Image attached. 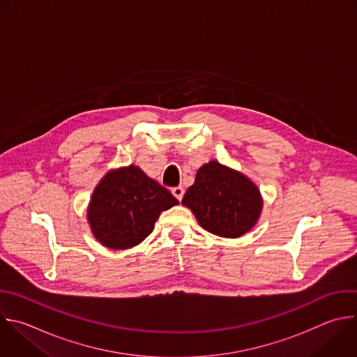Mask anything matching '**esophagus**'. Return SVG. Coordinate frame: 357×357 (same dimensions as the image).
<instances>
[{
  "instance_id": "34e87169",
  "label": "esophagus",
  "mask_w": 357,
  "mask_h": 357,
  "mask_svg": "<svg viewBox=\"0 0 357 357\" xmlns=\"http://www.w3.org/2000/svg\"><path fill=\"white\" fill-rule=\"evenodd\" d=\"M183 193H185V190H183V188H181V186H178V188H174V189H172V195H174L179 202L182 200Z\"/></svg>"
}]
</instances>
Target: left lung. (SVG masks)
Returning <instances> with one entry per match:
<instances>
[{
    "instance_id": "1",
    "label": "left lung",
    "mask_w": 357,
    "mask_h": 357,
    "mask_svg": "<svg viewBox=\"0 0 357 357\" xmlns=\"http://www.w3.org/2000/svg\"><path fill=\"white\" fill-rule=\"evenodd\" d=\"M182 204L192 210L206 231L224 238H238L257 225L264 199L247 175L211 160L197 169Z\"/></svg>"
}]
</instances>
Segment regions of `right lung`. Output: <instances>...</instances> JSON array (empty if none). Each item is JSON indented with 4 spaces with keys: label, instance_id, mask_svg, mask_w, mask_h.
<instances>
[{
    "label": "right lung",
    "instance_id": "add662e5",
    "mask_svg": "<svg viewBox=\"0 0 357 357\" xmlns=\"http://www.w3.org/2000/svg\"><path fill=\"white\" fill-rule=\"evenodd\" d=\"M179 202L137 165L110 169L92 192L86 220L92 235L110 250H129L153 232L160 214Z\"/></svg>",
    "mask_w": 357,
    "mask_h": 357
}]
</instances>
